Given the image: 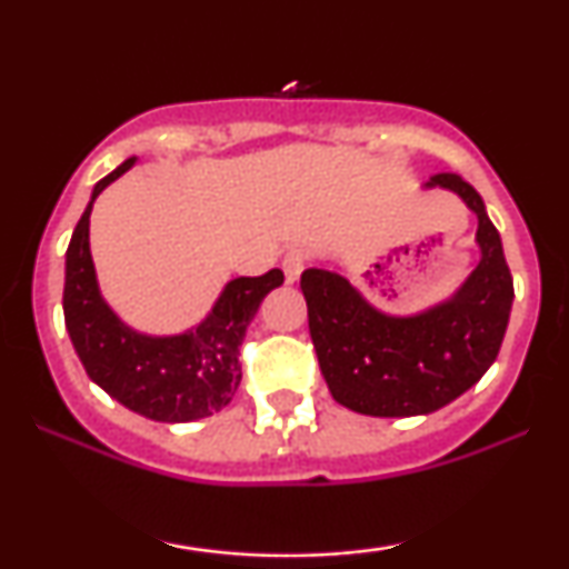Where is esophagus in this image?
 Segmentation results:
<instances>
[{"instance_id": "obj_1", "label": "esophagus", "mask_w": 569, "mask_h": 569, "mask_svg": "<svg viewBox=\"0 0 569 569\" xmlns=\"http://www.w3.org/2000/svg\"><path fill=\"white\" fill-rule=\"evenodd\" d=\"M305 264H307V253L302 248H291V251H286L283 262H280V267H283L286 283H293V280L302 276Z\"/></svg>"}]
</instances>
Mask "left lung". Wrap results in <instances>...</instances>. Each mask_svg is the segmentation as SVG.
Returning a JSON list of instances; mask_svg holds the SVG:
<instances>
[{"instance_id": "1", "label": "left lung", "mask_w": 569, "mask_h": 569, "mask_svg": "<svg viewBox=\"0 0 569 569\" xmlns=\"http://www.w3.org/2000/svg\"><path fill=\"white\" fill-rule=\"evenodd\" d=\"M428 187L452 189L479 217L481 262L449 302L411 318L375 310L342 276L305 270L302 293L321 375L337 403L371 417H415L466 393L498 358L513 278L485 200L457 173Z\"/></svg>"}]
</instances>
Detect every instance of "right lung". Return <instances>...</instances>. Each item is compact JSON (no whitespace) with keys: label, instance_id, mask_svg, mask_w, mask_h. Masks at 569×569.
Listing matches in <instances>:
<instances>
[{"label":"right lung","instance_id":"add662e5","mask_svg":"<svg viewBox=\"0 0 569 569\" xmlns=\"http://www.w3.org/2000/svg\"><path fill=\"white\" fill-rule=\"evenodd\" d=\"M122 162L93 189L67 248L63 318L84 371L122 407L158 422H192L217 415L240 385V345L248 323L283 272L234 278L198 329L179 337H147L128 329L98 293L88 227L93 200L133 166Z\"/></svg>","mask_w":569,"mask_h":569}]
</instances>
